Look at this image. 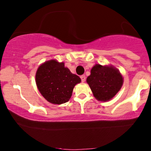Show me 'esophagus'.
Listing matches in <instances>:
<instances>
[{
    "instance_id": "1",
    "label": "esophagus",
    "mask_w": 151,
    "mask_h": 151,
    "mask_svg": "<svg viewBox=\"0 0 151 151\" xmlns=\"http://www.w3.org/2000/svg\"><path fill=\"white\" fill-rule=\"evenodd\" d=\"M81 82H84L86 80V77L84 75H82L81 76Z\"/></svg>"
}]
</instances>
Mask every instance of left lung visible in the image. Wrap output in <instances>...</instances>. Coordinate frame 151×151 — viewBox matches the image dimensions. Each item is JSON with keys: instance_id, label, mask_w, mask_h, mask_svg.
I'll return each instance as SVG.
<instances>
[{"instance_id": "obj_1", "label": "left lung", "mask_w": 151, "mask_h": 151, "mask_svg": "<svg viewBox=\"0 0 151 151\" xmlns=\"http://www.w3.org/2000/svg\"><path fill=\"white\" fill-rule=\"evenodd\" d=\"M93 96L101 101L111 99L123 85L122 75L112 65L96 64L91 68V74L86 78Z\"/></svg>"}]
</instances>
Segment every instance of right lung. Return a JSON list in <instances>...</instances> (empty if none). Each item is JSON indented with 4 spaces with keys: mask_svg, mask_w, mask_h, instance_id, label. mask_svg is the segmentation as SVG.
I'll return each mask as SVG.
<instances>
[{
    "mask_svg": "<svg viewBox=\"0 0 151 151\" xmlns=\"http://www.w3.org/2000/svg\"><path fill=\"white\" fill-rule=\"evenodd\" d=\"M37 89L47 101L62 104L70 100L74 86L81 79L72 74L64 62L51 60L38 67L35 75Z\"/></svg>",
    "mask_w": 151,
    "mask_h": 151,
    "instance_id": "1",
    "label": "right lung"
}]
</instances>
